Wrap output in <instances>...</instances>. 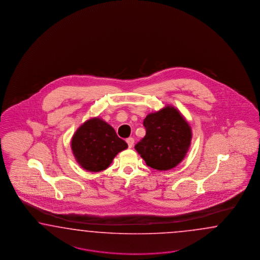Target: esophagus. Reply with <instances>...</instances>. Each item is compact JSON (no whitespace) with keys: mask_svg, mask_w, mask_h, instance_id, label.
<instances>
[{"mask_svg":"<svg viewBox=\"0 0 260 260\" xmlns=\"http://www.w3.org/2000/svg\"><path fill=\"white\" fill-rule=\"evenodd\" d=\"M126 143H127V145H128V148H129V149H131V148H133L134 144V138H132V137L127 138V139H126Z\"/></svg>","mask_w":260,"mask_h":260,"instance_id":"esophagus-1","label":"esophagus"}]
</instances>
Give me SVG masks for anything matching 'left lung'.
<instances>
[{"instance_id": "8db88e82", "label": "left lung", "mask_w": 260, "mask_h": 260, "mask_svg": "<svg viewBox=\"0 0 260 260\" xmlns=\"http://www.w3.org/2000/svg\"><path fill=\"white\" fill-rule=\"evenodd\" d=\"M146 135L135 150L146 164L157 171L175 168L186 156L192 138L191 127L181 112L168 105L144 119Z\"/></svg>"}]
</instances>
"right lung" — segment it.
Here are the masks:
<instances>
[{
	"label": "right lung",
	"mask_w": 260,
	"mask_h": 260,
	"mask_svg": "<svg viewBox=\"0 0 260 260\" xmlns=\"http://www.w3.org/2000/svg\"><path fill=\"white\" fill-rule=\"evenodd\" d=\"M127 144L119 138L114 128L99 117L87 119L71 138V150L79 165L87 172L106 170Z\"/></svg>",
	"instance_id": "obj_1"
}]
</instances>
